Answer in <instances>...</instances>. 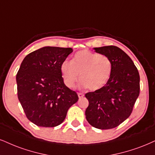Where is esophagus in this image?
<instances>
[{
  "label": "esophagus",
  "mask_w": 155,
  "mask_h": 155,
  "mask_svg": "<svg viewBox=\"0 0 155 155\" xmlns=\"http://www.w3.org/2000/svg\"><path fill=\"white\" fill-rule=\"evenodd\" d=\"M83 96H84V93H78V97H79V98H83Z\"/></svg>",
  "instance_id": "1"
}]
</instances>
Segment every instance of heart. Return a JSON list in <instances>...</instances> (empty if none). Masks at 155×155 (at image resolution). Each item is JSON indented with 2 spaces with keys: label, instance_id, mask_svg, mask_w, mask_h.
Wrapping results in <instances>:
<instances>
[{
  "label": "heart",
  "instance_id": "heart-1",
  "mask_svg": "<svg viewBox=\"0 0 155 155\" xmlns=\"http://www.w3.org/2000/svg\"><path fill=\"white\" fill-rule=\"evenodd\" d=\"M113 70L112 61L105 54L84 49L76 52L71 61L64 60L60 65L62 80L67 87L72 88L79 81L81 85L91 91L104 86L110 79Z\"/></svg>",
  "mask_w": 155,
  "mask_h": 155
}]
</instances>
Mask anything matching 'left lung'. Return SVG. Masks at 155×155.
Wrapping results in <instances>:
<instances>
[{"instance_id":"obj_1","label":"left lung","mask_w":155,"mask_h":155,"mask_svg":"<svg viewBox=\"0 0 155 155\" xmlns=\"http://www.w3.org/2000/svg\"><path fill=\"white\" fill-rule=\"evenodd\" d=\"M94 49L109 57L113 70L104 87L85 94L89 101L85 117L97 129H114L131 115L140 92V77L133 61L122 49L116 46Z\"/></svg>"}]
</instances>
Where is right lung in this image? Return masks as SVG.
Listing matches in <instances>:
<instances>
[{"label": "right lung", "instance_id": "obj_1", "mask_svg": "<svg viewBox=\"0 0 155 155\" xmlns=\"http://www.w3.org/2000/svg\"><path fill=\"white\" fill-rule=\"evenodd\" d=\"M72 48L45 47L24 59L16 74L17 94L26 116L37 126L54 127L63 122L78 95L64 85L60 65Z\"/></svg>", "mask_w": 155, "mask_h": 155}]
</instances>
